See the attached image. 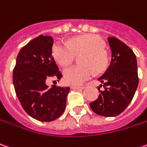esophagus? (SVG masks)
<instances>
[{
  "mask_svg": "<svg viewBox=\"0 0 147 147\" xmlns=\"http://www.w3.org/2000/svg\"><path fill=\"white\" fill-rule=\"evenodd\" d=\"M84 87V86H76V85H71V89H76V90H79V89H83Z\"/></svg>",
  "mask_w": 147,
  "mask_h": 147,
  "instance_id": "1",
  "label": "esophagus"
}]
</instances>
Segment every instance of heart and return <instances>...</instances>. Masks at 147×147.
I'll use <instances>...</instances> for the list:
<instances>
[{
  "label": "heart",
  "instance_id": "obj_1",
  "mask_svg": "<svg viewBox=\"0 0 147 147\" xmlns=\"http://www.w3.org/2000/svg\"><path fill=\"white\" fill-rule=\"evenodd\" d=\"M104 48L105 44L98 36L86 34L71 38L68 43L54 42L52 55L61 67H67L73 62L76 55L83 53L80 58L81 65H74L63 71L66 83L80 85L91 78L95 71L102 72L107 68L108 58Z\"/></svg>",
  "mask_w": 147,
  "mask_h": 147
}]
</instances>
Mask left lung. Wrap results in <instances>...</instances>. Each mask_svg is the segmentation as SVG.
<instances>
[{"label": "left lung", "instance_id": "obj_1", "mask_svg": "<svg viewBox=\"0 0 147 147\" xmlns=\"http://www.w3.org/2000/svg\"><path fill=\"white\" fill-rule=\"evenodd\" d=\"M111 61L105 73L98 79L103 83L98 98L90 102L96 114L112 117L122 113L134 98L138 85L137 58L134 51L116 37H108Z\"/></svg>", "mask_w": 147, "mask_h": 147}]
</instances>
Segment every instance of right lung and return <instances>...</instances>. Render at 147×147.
I'll return each instance as SVG.
<instances>
[{"label":"right lung","mask_w":147,"mask_h":147,"mask_svg":"<svg viewBox=\"0 0 147 147\" xmlns=\"http://www.w3.org/2000/svg\"><path fill=\"white\" fill-rule=\"evenodd\" d=\"M53 39L40 35L19 51L13 71L15 93L24 111L39 121L50 122L63 113L69 87L52 85L49 79L60 80L61 71L52 55Z\"/></svg>","instance_id":"1"}]
</instances>
